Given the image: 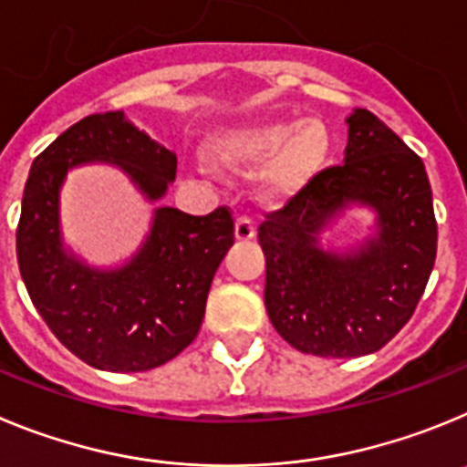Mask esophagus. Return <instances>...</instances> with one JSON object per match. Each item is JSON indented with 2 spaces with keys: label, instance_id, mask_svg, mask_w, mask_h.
Returning <instances> with one entry per match:
<instances>
[{
  "label": "esophagus",
  "instance_id": "esophagus-1",
  "mask_svg": "<svg viewBox=\"0 0 467 467\" xmlns=\"http://www.w3.org/2000/svg\"><path fill=\"white\" fill-rule=\"evenodd\" d=\"M234 233H237V239H242V242H249V239H254V234H255L254 221H251L249 216H239L237 225H234Z\"/></svg>",
  "mask_w": 467,
  "mask_h": 467
}]
</instances>
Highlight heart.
Segmentation results:
<instances>
[{
    "mask_svg": "<svg viewBox=\"0 0 467 467\" xmlns=\"http://www.w3.org/2000/svg\"><path fill=\"white\" fill-rule=\"evenodd\" d=\"M330 137L318 120L305 123H263L234 130L218 141L216 155L233 171H254L272 161L270 186L288 192L312 179L327 161Z\"/></svg>",
    "mask_w": 467,
    "mask_h": 467,
    "instance_id": "heart-1",
    "label": "heart"
}]
</instances>
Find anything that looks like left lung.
I'll list each match as a JSON object with an SVG mask.
<instances>
[{
	"label": "left lung",
	"mask_w": 467,
	"mask_h": 467,
	"mask_svg": "<svg viewBox=\"0 0 467 467\" xmlns=\"http://www.w3.org/2000/svg\"><path fill=\"white\" fill-rule=\"evenodd\" d=\"M342 165L326 167L265 213V306L302 354L356 358L379 351L411 318L438 254V221L421 158L368 109L348 116ZM348 202L380 213V233L351 256L316 234Z\"/></svg>",
	"instance_id": "1"
}]
</instances>
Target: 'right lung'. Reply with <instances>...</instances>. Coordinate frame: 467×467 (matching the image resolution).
<instances>
[{
    "mask_svg": "<svg viewBox=\"0 0 467 467\" xmlns=\"http://www.w3.org/2000/svg\"><path fill=\"white\" fill-rule=\"evenodd\" d=\"M111 161L150 197L165 195L176 155L130 125L120 111L92 113L32 162L16 230V254L32 305L71 354L109 372H146L197 337L218 265L234 242L228 207L191 216L155 212L144 249L116 272L88 270L62 251L57 191L67 170Z\"/></svg>",
    "mask_w": 467,
    "mask_h": 467,
    "instance_id": "1",
    "label": "right lung"
}]
</instances>
